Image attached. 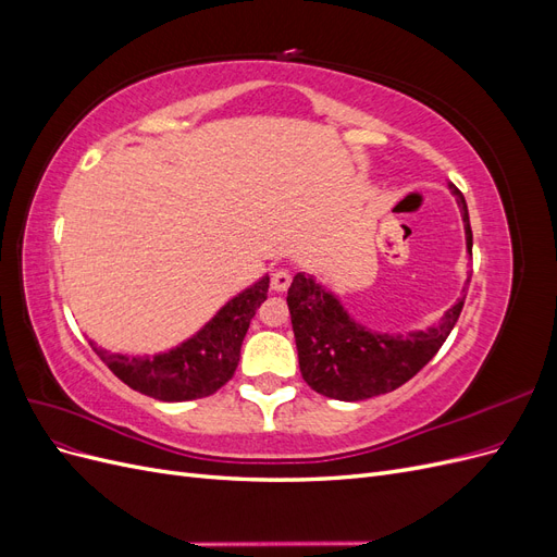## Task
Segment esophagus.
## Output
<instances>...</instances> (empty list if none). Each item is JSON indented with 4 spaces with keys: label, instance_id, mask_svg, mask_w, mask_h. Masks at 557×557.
Listing matches in <instances>:
<instances>
[{
    "label": "esophagus",
    "instance_id": "34e87169",
    "mask_svg": "<svg viewBox=\"0 0 557 557\" xmlns=\"http://www.w3.org/2000/svg\"><path fill=\"white\" fill-rule=\"evenodd\" d=\"M290 281H293V276H290L288 269H276V272L272 274V290L285 293L290 288Z\"/></svg>",
    "mask_w": 557,
    "mask_h": 557
}]
</instances>
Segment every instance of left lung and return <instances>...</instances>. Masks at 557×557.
<instances>
[{"label": "left lung", "mask_w": 557, "mask_h": 557, "mask_svg": "<svg viewBox=\"0 0 557 557\" xmlns=\"http://www.w3.org/2000/svg\"><path fill=\"white\" fill-rule=\"evenodd\" d=\"M448 190L460 207L467 252L471 258L467 201L453 183H448ZM467 283L462 288L465 295ZM462 305L465 297L455 301L440 318V323L425 330L404 334L376 332L352 318L342 297L313 274L297 272L288 288V309L301 379L315 393L342 401H360L393 393L434 358V352L442 348L458 323Z\"/></svg>", "instance_id": "obj_1"}]
</instances>
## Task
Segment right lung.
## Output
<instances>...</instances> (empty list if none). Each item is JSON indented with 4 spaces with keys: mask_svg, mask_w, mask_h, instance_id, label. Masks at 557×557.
I'll return each instance as SVG.
<instances>
[{
    "mask_svg": "<svg viewBox=\"0 0 557 557\" xmlns=\"http://www.w3.org/2000/svg\"><path fill=\"white\" fill-rule=\"evenodd\" d=\"M269 276L264 274L248 288L227 299L209 323L178 346L150 356H125L90 346L111 372L132 391L160 401H188L213 395L223 387L239 364L242 344L252 315L267 299Z\"/></svg>",
    "mask_w": 557,
    "mask_h": 557,
    "instance_id": "right-lung-1",
    "label": "right lung"
}]
</instances>
